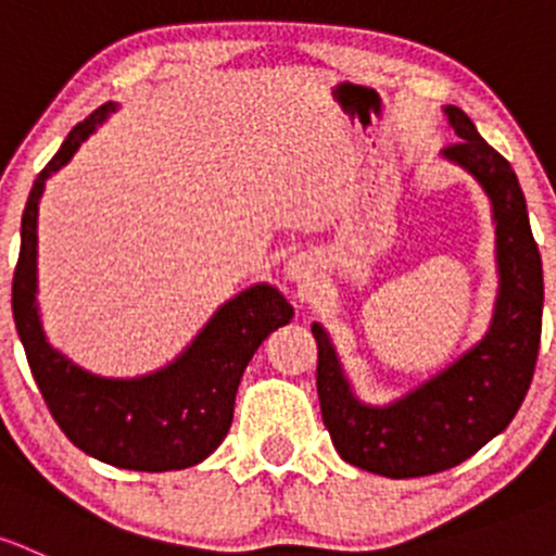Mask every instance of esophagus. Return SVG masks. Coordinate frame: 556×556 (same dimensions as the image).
<instances>
[{"instance_id": "34e87169", "label": "esophagus", "mask_w": 556, "mask_h": 556, "mask_svg": "<svg viewBox=\"0 0 556 556\" xmlns=\"http://www.w3.org/2000/svg\"><path fill=\"white\" fill-rule=\"evenodd\" d=\"M314 274V258L306 253H298L285 263V277L290 279V282H308Z\"/></svg>"}]
</instances>
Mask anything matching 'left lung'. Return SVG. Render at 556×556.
<instances>
[{
	"mask_svg": "<svg viewBox=\"0 0 556 556\" xmlns=\"http://www.w3.org/2000/svg\"><path fill=\"white\" fill-rule=\"evenodd\" d=\"M442 111L458 136L442 160L477 180L493 213L498 293L488 332L416 389L370 405L354 394L330 332L312 325L319 407L332 445L352 466L391 479L453 469L498 437L517 416L539 359L543 268L519 180L464 111Z\"/></svg>",
	"mask_w": 556,
	"mask_h": 556,
	"instance_id": "8db88e82",
	"label": "left lung"
}]
</instances>
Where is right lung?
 <instances>
[{"instance_id": "1", "label": "right lung", "mask_w": 556, "mask_h": 556, "mask_svg": "<svg viewBox=\"0 0 556 556\" xmlns=\"http://www.w3.org/2000/svg\"><path fill=\"white\" fill-rule=\"evenodd\" d=\"M116 109L109 101L79 122L34 180L13 277L15 330L52 418L81 453L116 469H189L229 434L244 367L277 327L293 319V306L274 285H250L215 308L173 362L136 378L98 376L47 341L37 301L39 200L47 178L68 165Z\"/></svg>"}]
</instances>
